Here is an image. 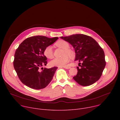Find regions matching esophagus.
<instances>
[{"mask_svg": "<svg viewBox=\"0 0 120 120\" xmlns=\"http://www.w3.org/2000/svg\"><path fill=\"white\" fill-rule=\"evenodd\" d=\"M63 67L65 68V69H70L71 68L70 66H63Z\"/></svg>", "mask_w": 120, "mask_h": 120, "instance_id": "obj_1", "label": "esophagus"}]
</instances>
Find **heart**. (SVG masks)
Returning a JSON list of instances; mask_svg holds the SVG:
<instances>
[{"mask_svg": "<svg viewBox=\"0 0 120 120\" xmlns=\"http://www.w3.org/2000/svg\"><path fill=\"white\" fill-rule=\"evenodd\" d=\"M55 45L63 49H64V56L60 58H55L50 62L52 66L62 67L66 66V64L69 62L70 57H73L75 53L71 49H69V45L68 43L64 40H60L58 41ZM44 55L47 58L51 59L53 57V52L52 47L51 46H46L44 50Z\"/></svg>", "mask_w": 120, "mask_h": 120, "instance_id": "1", "label": "heart"}]
</instances>
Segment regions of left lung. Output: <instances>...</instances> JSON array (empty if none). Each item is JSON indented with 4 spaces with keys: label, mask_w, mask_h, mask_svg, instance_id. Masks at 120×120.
I'll list each match as a JSON object with an SVG mask.
<instances>
[{
    "label": "left lung",
    "mask_w": 120,
    "mask_h": 120,
    "mask_svg": "<svg viewBox=\"0 0 120 120\" xmlns=\"http://www.w3.org/2000/svg\"><path fill=\"white\" fill-rule=\"evenodd\" d=\"M61 38L69 43L75 50V61L81 63L77 67V74L73 79L82 86H89L101 77L106 65L102 48L92 37L75 34Z\"/></svg>",
    "instance_id": "left-lung-1"
}]
</instances>
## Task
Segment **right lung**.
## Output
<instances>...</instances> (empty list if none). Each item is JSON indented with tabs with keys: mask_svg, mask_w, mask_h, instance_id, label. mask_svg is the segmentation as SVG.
Instances as JSON below:
<instances>
[{
	"mask_svg": "<svg viewBox=\"0 0 120 120\" xmlns=\"http://www.w3.org/2000/svg\"><path fill=\"white\" fill-rule=\"evenodd\" d=\"M58 38L42 36L29 37L24 40L16 49L13 65L21 82L34 89L45 88L52 80L57 67L40 68L47 63L44 55L45 48L55 42Z\"/></svg>",
	"mask_w": 120,
	"mask_h": 120,
	"instance_id": "obj_1",
	"label": "right lung"
}]
</instances>
